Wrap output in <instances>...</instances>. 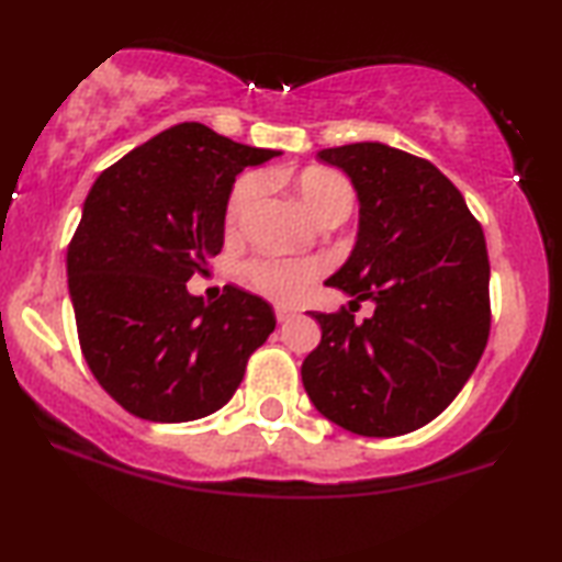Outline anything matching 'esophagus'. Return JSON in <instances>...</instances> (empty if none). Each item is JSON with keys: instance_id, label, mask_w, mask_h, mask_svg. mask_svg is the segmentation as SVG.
Listing matches in <instances>:
<instances>
[{"instance_id": "1", "label": "esophagus", "mask_w": 562, "mask_h": 562, "mask_svg": "<svg viewBox=\"0 0 562 562\" xmlns=\"http://www.w3.org/2000/svg\"><path fill=\"white\" fill-rule=\"evenodd\" d=\"M274 317H278V322H288L290 317H294V310L282 307V304H278V307H274Z\"/></svg>"}]
</instances>
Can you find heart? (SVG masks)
<instances>
[{"mask_svg":"<svg viewBox=\"0 0 562 562\" xmlns=\"http://www.w3.org/2000/svg\"><path fill=\"white\" fill-rule=\"evenodd\" d=\"M302 205L317 221L329 213L351 211L355 190L349 180L331 168H307L294 178ZM265 193V178L258 173L243 176L231 190L225 207L227 227L240 225ZM325 272L322 260H297V258H255L245 265L247 282L265 297L280 304H294L304 297L310 284Z\"/></svg>","mask_w":562,"mask_h":562,"instance_id":"heart-1","label":"heart"}]
</instances>
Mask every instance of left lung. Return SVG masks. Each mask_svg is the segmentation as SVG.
Returning a JSON list of instances; mask_svg holds the SVG:
<instances>
[{
	"instance_id": "obj_1",
	"label": "left lung",
	"mask_w": 562,
	"mask_h": 562,
	"mask_svg": "<svg viewBox=\"0 0 562 562\" xmlns=\"http://www.w3.org/2000/svg\"><path fill=\"white\" fill-rule=\"evenodd\" d=\"M351 178L359 237L329 288L349 307L312 312L319 347L302 384L322 416L359 436H402L449 406L486 349L488 250L461 190L426 158L384 144L319 150ZM364 299L375 315L357 323Z\"/></svg>"
}]
</instances>
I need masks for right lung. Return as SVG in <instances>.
Listing matches in <instances>:
<instances>
[{"label": "right lung", "instance_id": "add662e5", "mask_svg": "<svg viewBox=\"0 0 562 562\" xmlns=\"http://www.w3.org/2000/svg\"><path fill=\"white\" fill-rule=\"evenodd\" d=\"M274 150L178 123L97 178L66 252L83 359L111 398L146 422H193L231 402L274 329L258 294L221 300L186 282L223 250L235 176Z\"/></svg>", "mask_w": 562, "mask_h": 562}]
</instances>
